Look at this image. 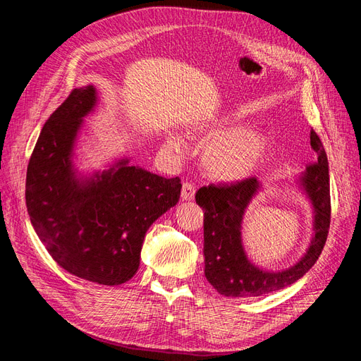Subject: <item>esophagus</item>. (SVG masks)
I'll list each match as a JSON object with an SVG mask.
<instances>
[{
	"label": "esophagus",
	"instance_id": "obj_1",
	"mask_svg": "<svg viewBox=\"0 0 361 361\" xmlns=\"http://www.w3.org/2000/svg\"><path fill=\"white\" fill-rule=\"evenodd\" d=\"M180 197H182V200H187V202L194 200V197H195V187H194L192 183H190V182H185V183L182 185Z\"/></svg>",
	"mask_w": 361,
	"mask_h": 361
}]
</instances>
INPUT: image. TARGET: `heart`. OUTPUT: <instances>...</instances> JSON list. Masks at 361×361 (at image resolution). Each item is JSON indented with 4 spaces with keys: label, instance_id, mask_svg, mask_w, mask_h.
Here are the masks:
<instances>
[{
    "label": "heart",
    "instance_id": "heart-1",
    "mask_svg": "<svg viewBox=\"0 0 361 361\" xmlns=\"http://www.w3.org/2000/svg\"><path fill=\"white\" fill-rule=\"evenodd\" d=\"M236 117L232 114L221 116L200 128V134L207 140L203 155V166L216 180L236 182L243 180L259 167L265 155L267 138L257 128H235ZM167 146L182 152V140L170 135Z\"/></svg>",
    "mask_w": 361,
    "mask_h": 361
}]
</instances>
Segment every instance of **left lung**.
<instances>
[{
  "label": "left lung",
  "instance_id": "obj_1",
  "mask_svg": "<svg viewBox=\"0 0 361 361\" xmlns=\"http://www.w3.org/2000/svg\"><path fill=\"white\" fill-rule=\"evenodd\" d=\"M316 158L305 167L300 182L313 206L314 235L305 255L293 267L269 272L253 265L243 245V218L251 199L260 190L256 178L236 183L202 187L195 202L204 209L203 255L207 281L224 297H260L290 286L301 279L322 253L331 220L329 159L318 134L310 130Z\"/></svg>",
  "mask_w": 361,
  "mask_h": 361
}]
</instances>
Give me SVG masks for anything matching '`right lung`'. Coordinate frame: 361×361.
<instances>
[{"label":"right lung","mask_w":361,"mask_h":361,"mask_svg":"<svg viewBox=\"0 0 361 361\" xmlns=\"http://www.w3.org/2000/svg\"><path fill=\"white\" fill-rule=\"evenodd\" d=\"M96 101L93 85L75 89L43 125L28 162L25 202L37 236L63 269L116 286L135 276L147 228L178 203L182 183L126 158L92 178L76 176L75 140Z\"/></svg>","instance_id":"1"}]
</instances>
